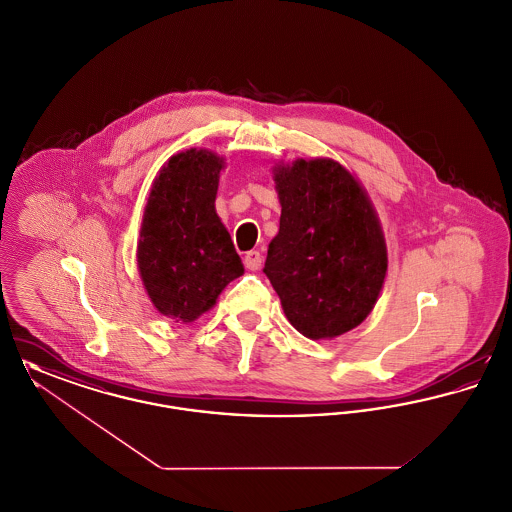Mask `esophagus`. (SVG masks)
I'll list each match as a JSON object with an SVG mask.
<instances>
[{
    "mask_svg": "<svg viewBox=\"0 0 512 512\" xmlns=\"http://www.w3.org/2000/svg\"><path fill=\"white\" fill-rule=\"evenodd\" d=\"M245 267L249 268V270H259L261 268V263H263V257H261V253L259 251H247L244 257Z\"/></svg>",
    "mask_w": 512,
    "mask_h": 512,
    "instance_id": "1",
    "label": "esophagus"
}]
</instances>
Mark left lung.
<instances>
[{"label":"left lung","instance_id":"8db88e82","mask_svg":"<svg viewBox=\"0 0 512 512\" xmlns=\"http://www.w3.org/2000/svg\"><path fill=\"white\" fill-rule=\"evenodd\" d=\"M280 230L263 272L293 328L311 340L359 326L382 290L388 253L359 182L330 159H297L274 174Z\"/></svg>","mask_w":512,"mask_h":512}]
</instances>
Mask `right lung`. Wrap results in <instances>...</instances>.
<instances>
[{"label":"right lung","instance_id":"1","mask_svg":"<svg viewBox=\"0 0 512 512\" xmlns=\"http://www.w3.org/2000/svg\"><path fill=\"white\" fill-rule=\"evenodd\" d=\"M222 159L188 149L169 159L147 199L138 267L155 309L176 322L209 311L244 265L215 211Z\"/></svg>","mask_w":512,"mask_h":512}]
</instances>
